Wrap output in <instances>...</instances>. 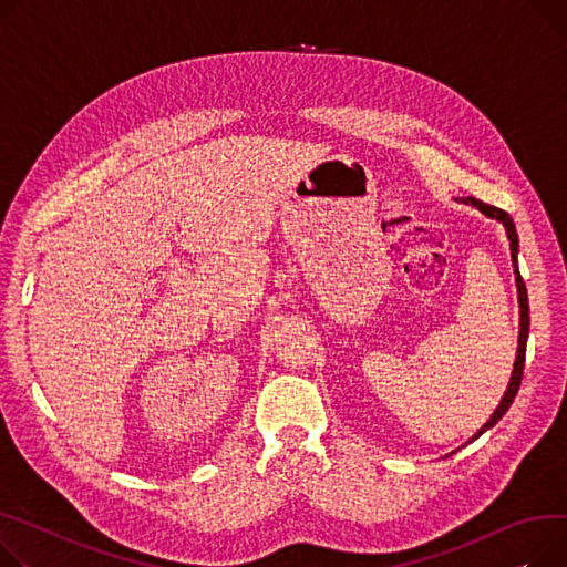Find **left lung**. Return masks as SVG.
Returning <instances> with one entry per match:
<instances>
[{
	"label": "left lung",
	"mask_w": 567,
	"mask_h": 567,
	"mask_svg": "<svg viewBox=\"0 0 567 567\" xmlns=\"http://www.w3.org/2000/svg\"><path fill=\"white\" fill-rule=\"evenodd\" d=\"M456 203H463V205H470V207H474V209H478L481 214H485L487 218H495V220H499L504 228H506V237H508V241H511V259H513V274H515V287H517V303H519V337H517V355H515V364H513V373H511V381H508V388H506V392H504V396H502V401H499V405H497V410L493 412V417H489L470 440H467V444L470 442H474L476 437H481L485 431H489L493 429L504 414H506V410L511 408V403H513V399H515V394H517V390H519V383H522V371H524V355H526V337H529V296H526V287H524V280H522V276H519V269H517V252H519V241H517V230H515V223H513V218L504 212V209H497V207H493V205H485V203H481V200H476V198H472V196H467V198H456ZM451 454H456V451H451ZM451 454H446V456H451Z\"/></svg>",
	"instance_id": "1"
}]
</instances>
